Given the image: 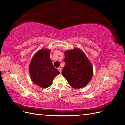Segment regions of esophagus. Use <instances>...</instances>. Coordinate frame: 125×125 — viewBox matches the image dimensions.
<instances>
[{
    "instance_id": "34e87169",
    "label": "esophagus",
    "mask_w": 125,
    "mask_h": 125,
    "mask_svg": "<svg viewBox=\"0 0 125 125\" xmlns=\"http://www.w3.org/2000/svg\"><path fill=\"white\" fill-rule=\"evenodd\" d=\"M58 70L59 71L60 73H61V72H62V68H60V67L58 68Z\"/></svg>"
}]
</instances>
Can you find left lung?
<instances>
[{"label":"left lung","instance_id":"1","mask_svg":"<svg viewBox=\"0 0 125 125\" xmlns=\"http://www.w3.org/2000/svg\"><path fill=\"white\" fill-rule=\"evenodd\" d=\"M65 55L62 75L74 89L85 86L92 78L93 67L84 52L80 49L74 48L66 51Z\"/></svg>","mask_w":125,"mask_h":125}]
</instances>
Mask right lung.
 I'll return each mask as SVG.
<instances>
[{"mask_svg": "<svg viewBox=\"0 0 125 125\" xmlns=\"http://www.w3.org/2000/svg\"><path fill=\"white\" fill-rule=\"evenodd\" d=\"M50 55V50L41 49L34 55L29 66L32 80L42 88L51 86L55 77L60 73L52 65Z\"/></svg>", "mask_w": 125, "mask_h": 125, "instance_id": "add662e5", "label": "right lung"}]
</instances>
